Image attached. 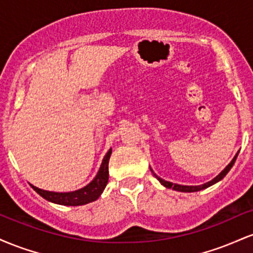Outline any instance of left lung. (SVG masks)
I'll return each mask as SVG.
<instances>
[{
    "label": "left lung",
    "instance_id": "1",
    "mask_svg": "<svg viewBox=\"0 0 253 253\" xmlns=\"http://www.w3.org/2000/svg\"><path fill=\"white\" fill-rule=\"evenodd\" d=\"M238 153H239V152H238ZM238 153H237L236 156H234V158L232 159L231 163H229V164L227 165V167H226L225 169H223V170L221 171V172H220L219 175H217V176L215 177V178H213V179H211V181L207 182V183H205V184H201V185H181V184H176V183L168 182V181H165V179L161 178V177H158V176L156 175L155 172H153L152 169H151V171H152L153 175H155L156 178L158 179V181L161 182L162 184L164 185V187L169 188V189H173V190H177V191H182V193H194V191H200V190L206 189V188H208V187H211V185L215 184L216 182L221 181V179L223 178V177H225L226 175H227L228 171L231 170V168L233 167L234 162H236V159H237V157H238Z\"/></svg>",
    "mask_w": 253,
    "mask_h": 253
}]
</instances>
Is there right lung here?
Wrapping results in <instances>:
<instances>
[{
  "instance_id": "add662e5",
  "label": "right lung",
  "mask_w": 253,
  "mask_h": 253,
  "mask_svg": "<svg viewBox=\"0 0 253 253\" xmlns=\"http://www.w3.org/2000/svg\"><path fill=\"white\" fill-rule=\"evenodd\" d=\"M110 155H112V149H110L107 155L104 156L102 164H101L100 170H98L96 177L89 183L88 185L70 193H54V191H47L39 189V188L34 187L31 184V187L39 194L40 196L43 197L47 201L57 203V205L63 206H82L86 203L95 201L100 197L102 191L106 188L107 183H108L109 173H108V163Z\"/></svg>"
}]
</instances>
